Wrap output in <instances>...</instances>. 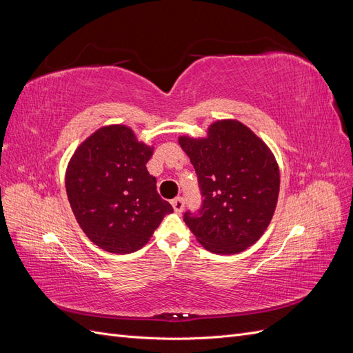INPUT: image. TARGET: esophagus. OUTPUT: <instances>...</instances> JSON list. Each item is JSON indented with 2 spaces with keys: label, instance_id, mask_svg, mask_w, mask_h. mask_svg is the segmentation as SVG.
I'll use <instances>...</instances> for the list:
<instances>
[{
  "label": "esophagus",
  "instance_id": "34e87169",
  "mask_svg": "<svg viewBox=\"0 0 353 353\" xmlns=\"http://www.w3.org/2000/svg\"><path fill=\"white\" fill-rule=\"evenodd\" d=\"M170 205H172V208H174V210L176 213H181V212L184 210V199L183 197H176V199H174L172 201H170Z\"/></svg>",
  "mask_w": 353,
  "mask_h": 353
}]
</instances>
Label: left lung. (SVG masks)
<instances>
[{
  "mask_svg": "<svg viewBox=\"0 0 353 353\" xmlns=\"http://www.w3.org/2000/svg\"><path fill=\"white\" fill-rule=\"evenodd\" d=\"M201 190L199 213L184 221L197 241L216 254H236L258 241L274 216L280 169L266 143L237 119H219L205 137L179 135Z\"/></svg>",
  "mask_w": 353,
  "mask_h": 353,
  "instance_id": "left-lung-1",
  "label": "left lung"
}]
</instances>
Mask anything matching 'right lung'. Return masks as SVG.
<instances>
[{"instance_id":"1","label":"right lung","mask_w":353,"mask_h":353,"mask_svg":"<svg viewBox=\"0 0 353 353\" xmlns=\"http://www.w3.org/2000/svg\"><path fill=\"white\" fill-rule=\"evenodd\" d=\"M154 147L132 128L104 125L77 147L66 168V193L82 231L100 249L128 254L150 241L174 209L157 194L145 163Z\"/></svg>"}]
</instances>
